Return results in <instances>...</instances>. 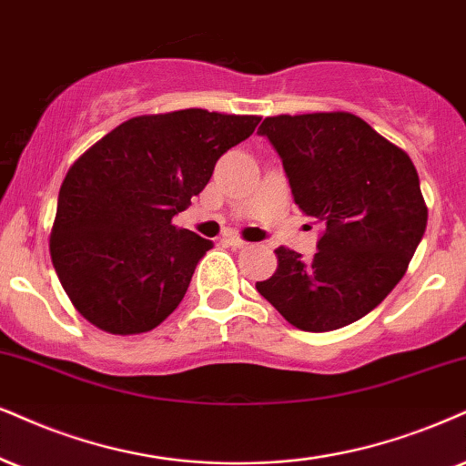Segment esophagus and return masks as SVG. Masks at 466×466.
<instances>
[{"instance_id": "esophagus-1", "label": "esophagus", "mask_w": 466, "mask_h": 466, "mask_svg": "<svg viewBox=\"0 0 466 466\" xmlns=\"http://www.w3.org/2000/svg\"><path fill=\"white\" fill-rule=\"evenodd\" d=\"M224 242H227V246H231V248H246V246H248V242H244V239L238 238V235H227Z\"/></svg>"}]
</instances>
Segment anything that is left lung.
I'll use <instances>...</instances> for the list:
<instances>
[{"label": "left lung", "mask_w": 466, "mask_h": 466, "mask_svg": "<svg viewBox=\"0 0 466 466\" xmlns=\"http://www.w3.org/2000/svg\"><path fill=\"white\" fill-rule=\"evenodd\" d=\"M296 205L326 227L311 259L280 246L257 291L296 329H343L391 294L428 224L410 157L350 112L268 116Z\"/></svg>", "instance_id": "obj_1"}]
</instances>
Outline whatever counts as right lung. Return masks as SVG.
Listing matches in <instances>:
<instances>
[{
	"instance_id": "right-lung-1",
	"label": "right lung",
	"mask_w": 466,
	"mask_h": 466,
	"mask_svg": "<svg viewBox=\"0 0 466 466\" xmlns=\"http://www.w3.org/2000/svg\"><path fill=\"white\" fill-rule=\"evenodd\" d=\"M259 116L198 107L125 120L68 168L49 252L73 307L112 335L153 330L214 244L172 224Z\"/></svg>"
}]
</instances>
